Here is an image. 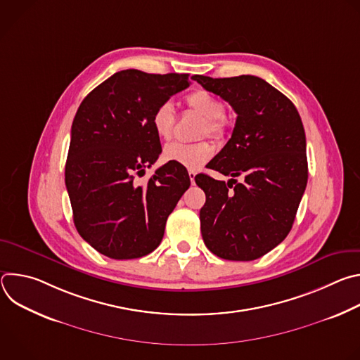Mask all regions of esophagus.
Returning <instances> with one entry per match:
<instances>
[{
	"mask_svg": "<svg viewBox=\"0 0 360 360\" xmlns=\"http://www.w3.org/2000/svg\"><path fill=\"white\" fill-rule=\"evenodd\" d=\"M188 174H189V179H191V182H192V185H193V184H195V175H196V172L192 171V169H189Z\"/></svg>",
	"mask_w": 360,
	"mask_h": 360,
	"instance_id": "34e87169",
	"label": "esophagus"
}]
</instances>
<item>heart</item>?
I'll list each match as a JSON object with an SVG mask.
<instances>
[{"instance_id":"obj_1","label":"heart","mask_w":360,"mask_h":360,"mask_svg":"<svg viewBox=\"0 0 360 360\" xmlns=\"http://www.w3.org/2000/svg\"><path fill=\"white\" fill-rule=\"evenodd\" d=\"M188 110L203 118L199 128V135H210L214 139H222L228 131L224 102L207 91H193L185 96ZM150 124L157 136L162 141L172 138L175 128V112L169 102H162L152 112ZM214 153V148L208 141H198L193 143L172 142L164 148L162 157L168 162H175L189 169H198L207 164Z\"/></svg>"}]
</instances>
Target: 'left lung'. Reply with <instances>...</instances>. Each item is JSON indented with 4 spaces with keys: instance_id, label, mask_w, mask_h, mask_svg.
Returning a JSON list of instances; mask_svg holds the SVG:
<instances>
[{
    "instance_id": "1",
    "label": "left lung",
    "mask_w": 360,
    "mask_h": 360,
    "mask_svg": "<svg viewBox=\"0 0 360 360\" xmlns=\"http://www.w3.org/2000/svg\"><path fill=\"white\" fill-rule=\"evenodd\" d=\"M193 79L229 102L238 115L231 139L207 165L231 176L228 184L195 176L207 195L199 212L203 242L222 259L255 261L288 236L303 196L307 160L302 120L292 101L259 77Z\"/></svg>"
}]
</instances>
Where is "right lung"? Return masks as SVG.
I'll list each match as a JSON object with an SVG mask.
<instances>
[{"label": "right lung", "mask_w": 360, "mask_h": 360, "mask_svg": "<svg viewBox=\"0 0 360 360\" xmlns=\"http://www.w3.org/2000/svg\"><path fill=\"white\" fill-rule=\"evenodd\" d=\"M188 86V74L124 70L92 89L75 114L65 164L74 224L84 240L111 259L155 250L191 185L186 168L175 162L143 184L135 179L162 152L152 112Z\"/></svg>", "instance_id": "1"}]
</instances>
